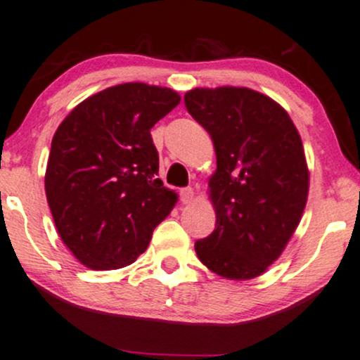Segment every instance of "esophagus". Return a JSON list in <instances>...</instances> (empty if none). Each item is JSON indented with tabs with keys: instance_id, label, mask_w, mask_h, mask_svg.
Listing matches in <instances>:
<instances>
[{
	"instance_id": "esophagus-1",
	"label": "esophagus",
	"mask_w": 360,
	"mask_h": 360,
	"mask_svg": "<svg viewBox=\"0 0 360 360\" xmlns=\"http://www.w3.org/2000/svg\"><path fill=\"white\" fill-rule=\"evenodd\" d=\"M192 199H193V188L192 187L180 188V200L184 202V204H191Z\"/></svg>"
}]
</instances>
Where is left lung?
I'll return each mask as SVG.
<instances>
[{
  "label": "left lung",
  "instance_id": "8db88e82",
  "mask_svg": "<svg viewBox=\"0 0 360 360\" xmlns=\"http://www.w3.org/2000/svg\"><path fill=\"white\" fill-rule=\"evenodd\" d=\"M184 102L217 158L209 180L216 228L195 241L197 257L226 278L258 277L281 257L308 199L300 132L281 105L250 88H195Z\"/></svg>",
  "mask_w": 360,
  "mask_h": 360
}]
</instances>
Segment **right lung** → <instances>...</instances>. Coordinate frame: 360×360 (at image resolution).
Masks as SVG:
<instances>
[{
    "label": "right lung",
    "mask_w": 360,
    "mask_h": 360,
    "mask_svg": "<svg viewBox=\"0 0 360 360\" xmlns=\"http://www.w3.org/2000/svg\"><path fill=\"white\" fill-rule=\"evenodd\" d=\"M179 103L169 88L117 84L72 108L56 131L47 202L60 240L86 267L131 265L175 205L158 179L151 127Z\"/></svg>",
    "instance_id": "right-lung-1"
}]
</instances>
